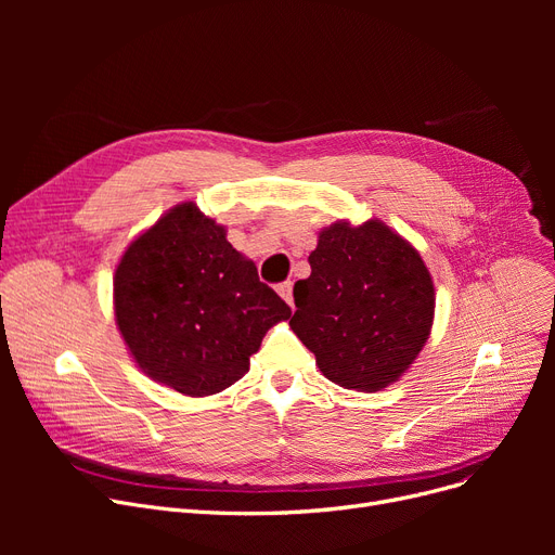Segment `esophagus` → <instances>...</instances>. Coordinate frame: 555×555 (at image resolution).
I'll return each instance as SVG.
<instances>
[{"label": "esophagus", "instance_id": "1", "mask_svg": "<svg viewBox=\"0 0 555 555\" xmlns=\"http://www.w3.org/2000/svg\"><path fill=\"white\" fill-rule=\"evenodd\" d=\"M276 293L289 304V306H293V281H283V283H279L276 285Z\"/></svg>", "mask_w": 555, "mask_h": 555}]
</instances>
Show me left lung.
<instances>
[{"label":"left lung","instance_id":"left-lung-1","mask_svg":"<svg viewBox=\"0 0 555 555\" xmlns=\"http://www.w3.org/2000/svg\"><path fill=\"white\" fill-rule=\"evenodd\" d=\"M295 285L289 326L331 383L377 391L410 369L434 319V283L421 254L387 224L335 222Z\"/></svg>","mask_w":555,"mask_h":555}]
</instances>
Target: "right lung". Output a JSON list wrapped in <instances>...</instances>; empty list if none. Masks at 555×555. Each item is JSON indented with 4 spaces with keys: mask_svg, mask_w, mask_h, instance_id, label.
<instances>
[{
    "mask_svg": "<svg viewBox=\"0 0 555 555\" xmlns=\"http://www.w3.org/2000/svg\"><path fill=\"white\" fill-rule=\"evenodd\" d=\"M114 312L143 373L186 396L238 383L266 333L293 314L193 202L126 249L114 274Z\"/></svg>",
    "mask_w": 555,
    "mask_h": 555,
    "instance_id": "1",
    "label": "right lung"
}]
</instances>
